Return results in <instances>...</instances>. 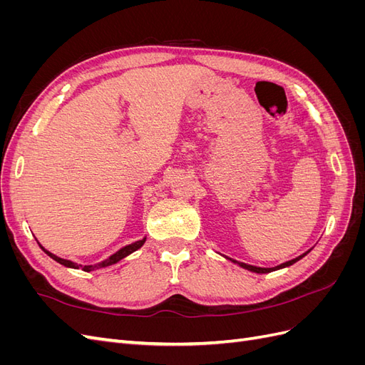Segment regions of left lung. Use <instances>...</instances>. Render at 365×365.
<instances>
[{
	"label": "left lung",
	"mask_w": 365,
	"mask_h": 365,
	"mask_svg": "<svg viewBox=\"0 0 365 365\" xmlns=\"http://www.w3.org/2000/svg\"><path fill=\"white\" fill-rule=\"evenodd\" d=\"M309 252V251H307ZM307 252H304V254H302V256H298V257H295V259H292V260H289V262H286V263H282V264H279V267H275V268H259V267H252V264H247V263H240V262H236V260H233V262H236V263H239L242 268H245V269H250V271H252V272H259V274H264V272H271V271H275V269H280V268H284V267H291L292 263H295V262H298L300 259H303ZM231 260V259H230Z\"/></svg>",
	"instance_id": "8db88e82"
}]
</instances>
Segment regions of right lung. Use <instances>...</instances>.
I'll return each mask as SVG.
<instances>
[{"label":"right lung","mask_w":365,"mask_h":365,"mask_svg":"<svg viewBox=\"0 0 365 365\" xmlns=\"http://www.w3.org/2000/svg\"><path fill=\"white\" fill-rule=\"evenodd\" d=\"M145 242H146V237H145V239H141V240H138V242H135V244H130V245H128V247H125V248H121L120 251H117L115 254H113L111 257L106 259V260H103V262H101V263H97V264H88V267H82V264H77V263H74V262H71V260L61 259V257H58V256H54V254H51L50 251L43 250L42 247H41V248H42L43 251H46L53 260H56L58 263L63 264V267L74 268V269H79V268H82L83 271L90 272V271H94V269H98V268H106V267H109V264H114V263H117L118 260H121L123 257L129 256L130 252H134V251H137L138 248H141V247H143V244H145Z\"/></svg>","instance_id":"obj_1"}]
</instances>
